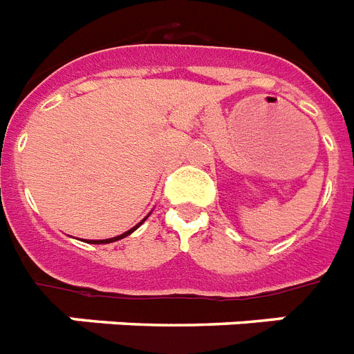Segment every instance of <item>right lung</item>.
Returning <instances> with one entry per match:
<instances>
[{
  "instance_id": "right-lung-1",
  "label": "right lung",
  "mask_w": 354,
  "mask_h": 354,
  "mask_svg": "<svg viewBox=\"0 0 354 354\" xmlns=\"http://www.w3.org/2000/svg\"><path fill=\"white\" fill-rule=\"evenodd\" d=\"M144 221V219H142ZM140 221V223H142ZM140 223H138V225H140ZM138 225L137 226H133L131 230H128L126 232V234H122V236H117V237H111V239H100V241H87V243H95V245H106V243H113V241H118V239H122V237H126V236H129V234H131L133 230H137L138 228Z\"/></svg>"
}]
</instances>
